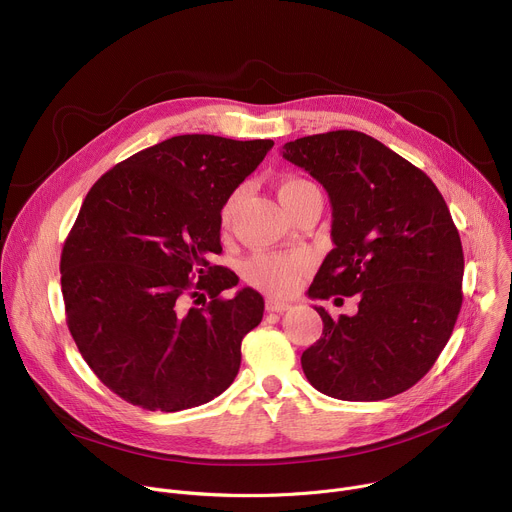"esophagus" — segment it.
Returning <instances> with one entry per match:
<instances>
[{"label": "esophagus", "instance_id": "34e87169", "mask_svg": "<svg viewBox=\"0 0 512 512\" xmlns=\"http://www.w3.org/2000/svg\"><path fill=\"white\" fill-rule=\"evenodd\" d=\"M265 310H267V312H277V314H281V312H287V310H291V304H287V302H279V300H273V298H269V300L265 302Z\"/></svg>", "mask_w": 512, "mask_h": 512}]
</instances>
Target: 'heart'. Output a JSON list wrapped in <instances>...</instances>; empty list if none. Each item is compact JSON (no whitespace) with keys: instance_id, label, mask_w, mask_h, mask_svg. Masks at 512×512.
Masks as SVG:
<instances>
[{"instance_id":"heart-1","label":"heart","mask_w":512,"mask_h":512,"mask_svg":"<svg viewBox=\"0 0 512 512\" xmlns=\"http://www.w3.org/2000/svg\"><path fill=\"white\" fill-rule=\"evenodd\" d=\"M312 188V184L304 178H285L277 186V194L285 210L294 202L304 190ZM239 192L227 198V202L221 208V223L229 225L235 204H237ZM312 257L306 251H294V253H263L255 255L247 267L245 277L251 285L259 287L269 296H289L300 287L304 275L310 271Z\"/></svg>"}]
</instances>
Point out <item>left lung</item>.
<instances>
[{
	"mask_svg": "<svg viewBox=\"0 0 512 512\" xmlns=\"http://www.w3.org/2000/svg\"><path fill=\"white\" fill-rule=\"evenodd\" d=\"M281 154L328 192L332 243L312 300L358 294V312L324 322L302 354L314 389L381 401L413 387L448 344L462 308L464 253L448 204L405 158L360 131L287 141ZM338 300V298H336Z\"/></svg>",
	"mask_w": 512,
	"mask_h": 512,
	"instance_id": "8db88e82",
	"label": "left lung"
}]
</instances>
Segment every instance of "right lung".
Segmentation results:
<instances>
[{"mask_svg": "<svg viewBox=\"0 0 512 512\" xmlns=\"http://www.w3.org/2000/svg\"><path fill=\"white\" fill-rule=\"evenodd\" d=\"M271 148V139L176 135L89 190L60 257L66 324L93 373L127 403L182 411L235 381L263 298L251 287L221 298L239 277L212 257L223 251V204ZM198 293L211 300L186 309L185 296Z\"/></svg>", "mask_w": 512, "mask_h": 512, "instance_id": "right-lung-1", "label": "right lung"}]
</instances>
